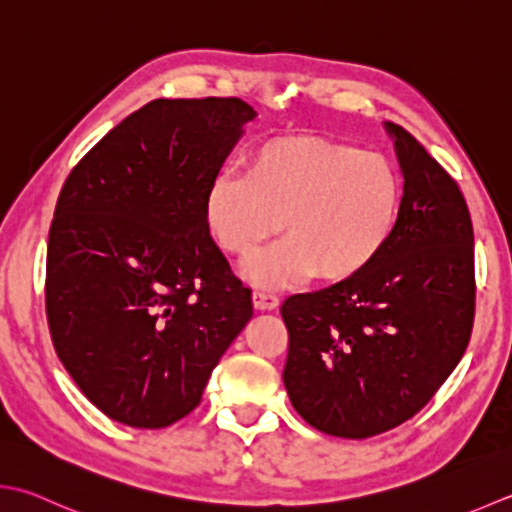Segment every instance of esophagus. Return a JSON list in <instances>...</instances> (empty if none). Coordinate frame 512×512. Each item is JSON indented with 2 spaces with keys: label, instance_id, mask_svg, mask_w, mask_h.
I'll return each instance as SVG.
<instances>
[{
  "label": "esophagus",
  "instance_id": "esophagus-1",
  "mask_svg": "<svg viewBox=\"0 0 512 512\" xmlns=\"http://www.w3.org/2000/svg\"><path fill=\"white\" fill-rule=\"evenodd\" d=\"M253 304H255V308H259V310H273V308H277V304H279V297H277L275 293H270V290L257 288L255 293H253Z\"/></svg>",
  "mask_w": 512,
  "mask_h": 512
}]
</instances>
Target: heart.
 Returning a JSON list of instances; mask_svg holds the SVG:
<instances>
[{"label":"heart","instance_id":"obj_1","mask_svg":"<svg viewBox=\"0 0 512 512\" xmlns=\"http://www.w3.org/2000/svg\"><path fill=\"white\" fill-rule=\"evenodd\" d=\"M402 206V179L388 157L319 137H279L250 155L246 175L215 177L204 219L235 257L253 255L282 224V242L244 264L248 282H344L386 248Z\"/></svg>","mask_w":512,"mask_h":512}]
</instances>
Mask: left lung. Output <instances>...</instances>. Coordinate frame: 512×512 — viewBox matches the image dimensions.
I'll list each match as a JSON object with an SVG mask.
<instances>
[{
	"label": "left lung",
	"instance_id": "left-lung-1",
	"mask_svg": "<svg viewBox=\"0 0 512 512\" xmlns=\"http://www.w3.org/2000/svg\"><path fill=\"white\" fill-rule=\"evenodd\" d=\"M384 128L404 175L395 235L362 273L282 304L290 404L344 439L419 413L462 359L475 317V237L462 190L402 126Z\"/></svg>",
	"mask_w": 512,
	"mask_h": 512
}]
</instances>
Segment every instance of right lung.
Returning a JSON list of instances; mask_svg holds the SVG:
<instances>
[{"label":"right lung","instance_id":"add662e5","mask_svg":"<svg viewBox=\"0 0 512 512\" xmlns=\"http://www.w3.org/2000/svg\"><path fill=\"white\" fill-rule=\"evenodd\" d=\"M257 113L155 99L88 150L48 233L46 315L68 375L104 415L164 428L199 402L253 317L204 219L208 186Z\"/></svg>","mask_w":512,"mask_h":512}]
</instances>
